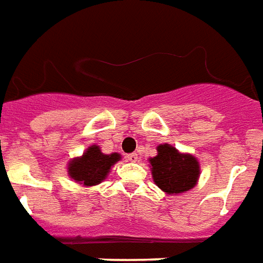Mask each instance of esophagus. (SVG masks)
Instances as JSON below:
<instances>
[{
	"instance_id": "1",
	"label": "esophagus",
	"mask_w": 263,
	"mask_h": 263,
	"mask_svg": "<svg viewBox=\"0 0 263 263\" xmlns=\"http://www.w3.org/2000/svg\"><path fill=\"white\" fill-rule=\"evenodd\" d=\"M126 158H127V161H130V162H137V161H139V155H137L136 153L129 154V155H127Z\"/></svg>"
}]
</instances>
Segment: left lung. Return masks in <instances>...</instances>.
Here are the masks:
<instances>
[{
	"label": "left lung",
	"instance_id": "obj_1",
	"mask_svg": "<svg viewBox=\"0 0 263 263\" xmlns=\"http://www.w3.org/2000/svg\"><path fill=\"white\" fill-rule=\"evenodd\" d=\"M158 155L149 159L155 184L166 194L191 190L199 177V163L190 154H181L169 144L157 148Z\"/></svg>",
	"mask_w": 263,
	"mask_h": 263
}]
</instances>
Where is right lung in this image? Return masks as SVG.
<instances>
[{
  "label": "right lung",
  "mask_w": 263,
  "mask_h": 263,
  "mask_svg": "<svg viewBox=\"0 0 263 263\" xmlns=\"http://www.w3.org/2000/svg\"><path fill=\"white\" fill-rule=\"evenodd\" d=\"M118 161H120V155L118 153L106 155L101 153L98 145H91L87 148L82 157L74 158L69 162L68 173L70 179L90 187L105 180L110 167Z\"/></svg>",
  "instance_id": "add662e5"
}]
</instances>
